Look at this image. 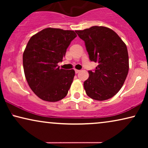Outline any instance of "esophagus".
<instances>
[{
	"label": "esophagus",
	"mask_w": 148,
	"mask_h": 148,
	"mask_svg": "<svg viewBox=\"0 0 148 148\" xmlns=\"http://www.w3.org/2000/svg\"><path fill=\"white\" fill-rule=\"evenodd\" d=\"M80 71L79 70H77V69H75V73H79Z\"/></svg>",
	"instance_id": "esophagus-1"
}]
</instances>
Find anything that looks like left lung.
Listing matches in <instances>:
<instances>
[{"mask_svg":"<svg viewBox=\"0 0 148 148\" xmlns=\"http://www.w3.org/2000/svg\"><path fill=\"white\" fill-rule=\"evenodd\" d=\"M85 42L91 61L98 62L89 71L84 83L87 95L96 100L112 98L121 90L129 71L127 46L116 32L103 26H93L75 32Z\"/></svg>","mask_w":148,"mask_h":148,"instance_id":"1","label":"left lung"}]
</instances>
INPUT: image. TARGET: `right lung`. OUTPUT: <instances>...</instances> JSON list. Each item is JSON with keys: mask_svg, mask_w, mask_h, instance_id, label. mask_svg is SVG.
Listing matches in <instances>:
<instances>
[{"mask_svg": "<svg viewBox=\"0 0 148 148\" xmlns=\"http://www.w3.org/2000/svg\"><path fill=\"white\" fill-rule=\"evenodd\" d=\"M76 37L72 30L48 27L28 42L23 54L24 73L30 88L42 100L57 102L67 94L75 71L60 69L58 63Z\"/></svg>", "mask_w": 148, "mask_h": 148, "instance_id": "right-lung-1", "label": "right lung"}]
</instances>
